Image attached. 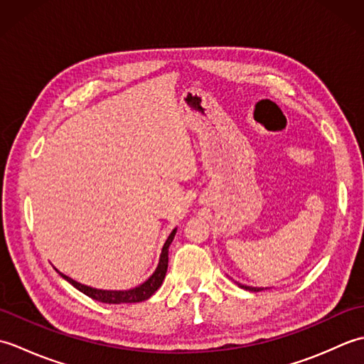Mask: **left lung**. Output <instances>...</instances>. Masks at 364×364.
Returning <instances> with one entry per match:
<instances>
[{
	"label": "left lung",
	"mask_w": 364,
	"mask_h": 364,
	"mask_svg": "<svg viewBox=\"0 0 364 364\" xmlns=\"http://www.w3.org/2000/svg\"><path fill=\"white\" fill-rule=\"evenodd\" d=\"M241 288H244L247 291H259V288H250V286H244V284H241Z\"/></svg>",
	"instance_id": "8db88e82"
}]
</instances>
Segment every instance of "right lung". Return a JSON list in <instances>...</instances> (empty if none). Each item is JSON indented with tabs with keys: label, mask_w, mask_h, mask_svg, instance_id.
<instances>
[{
	"label": "right lung",
	"mask_w": 364,
	"mask_h": 364,
	"mask_svg": "<svg viewBox=\"0 0 364 364\" xmlns=\"http://www.w3.org/2000/svg\"><path fill=\"white\" fill-rule=\"evenodd\" d=\"M175 233H176V230H173L172 233H170V236L167 237L164 247H162L159 264H158L156 270H154V274L145 283H142L141 286H137V288H134V289H128V291H102V289L90 288V286H86V284H81L78 282H75V280H72V278H68L64 274H60V272L59 274H60V277L65 278L68 283L73 284L76 289L84 292L90 299L98 300V301H103V304H136V301L146 300V299L153 296L154 291H158L162 280H164L166 272H167V264H168V245H170V242L173 241Z\"/></svg>",
	"instance_id": "right-lung-1"
}]
</instances>
